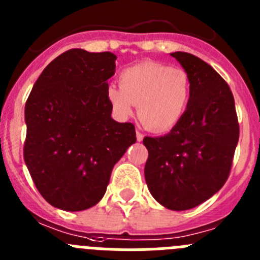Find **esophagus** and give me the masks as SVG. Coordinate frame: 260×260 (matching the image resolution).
Returning a JSON list of instances; mask_svg holds the SVG:
<instances>
[{"label": "esophagus", "instance_id": "esophagus-1", "mask_svg": "<svg viewBox=\"0 0 260 260\" xmlns=\"http://www.w3.org/2000/svg\"><path fill=\"white\" fill-rule=\"evenodd\" d=\"M136 137H137L138 142H141L142 140H144V135H142V133H140V132H136Z\"/></svg>", "mask_w": 260, "mask_h": 260}]
</instances>
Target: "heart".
Returning a JSON list of instances; mask_svg holds the SVG:
<instances>
[{
  "mask_svg": "<svg viewBox=\"0 0 260 260\" xmlns=\"http://www.w3.org/2000/svg\"><path fill=\"white\" fill-rule=\"evenodd\" d=\"M120 87H106V101L119 120H127L137 105L138 118L151 132L173 129L190 106L192 86L186 70L155 61L128 67L119 74Z\"/></svg>",
  "mask_w": 260,
  "mask_h": 260,
  "instance_id": "heart-1",
  "label": "heart"
}]
</instances>
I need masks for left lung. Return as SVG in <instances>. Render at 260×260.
Returning <instances> with one entry per match:
<instances>
[{"mask_svg":"<svg viewBox=\"0 0 260 260\" xmlns=\"http://www.w3.org/2000/svg\"><path fill=\"white\" fill-rule=\"evenodd\" d=\"M171 56L190 75V106L171 132L144 138L149 151L145 179L160 205L181 212L207 201L224 185L239 142V123L234 94L209 64L181 51Z\"/></svg>","mask_w":260,"mask_h":260,"instance_id":"8db88e82","label":"left lung"}]
</instances>
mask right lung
Listing matches in <instances>:
<instances>
[{
  "instance_id": "obj_1",
  "label": "right lung",
  "mask_w": 260,
  "mask_h": 260,
  "mask_svg": "<svg viewBox=\"0 0 260 260\" xmlns=\"http://www.w3.org/2000/svg\"><path fill=\"white\" fill-rule=\"evenodd\" d=\"M111 52L74 48L43 69L25 104L24 160L36 187L52 207L81 212L106 192L113 167L136 142L132 123L111 118Z\"/></svg>"
}]
</instances>
